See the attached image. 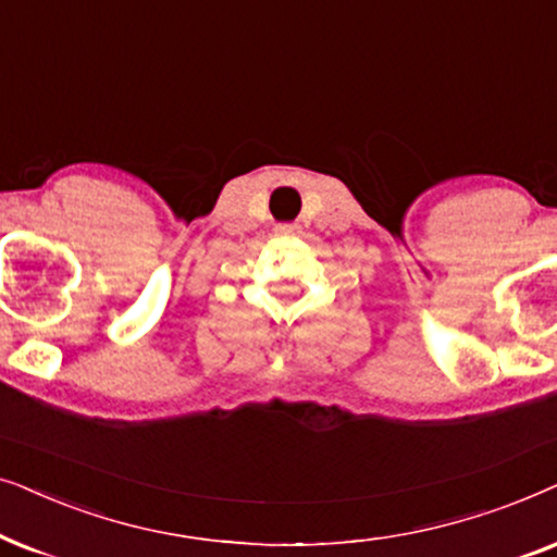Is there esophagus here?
Returning <instances> with one entry per match:
<instances>
[{
	"label": "esophagus",
	"mask_w": 557,
	"mask_h": 557,
	"mask_svg": "<svg viewBox=\"0 0 557 557\" xmlns=\"http://www.w3.org/2000/svg\"><path fill=\"white\" fill-rule=\"evenodd\" d=\"M295 232H298V226H295V224H277V226H274V234H277V236H293Z\"/></svg>",
	"instance_id": "1"
}]
</instances>
